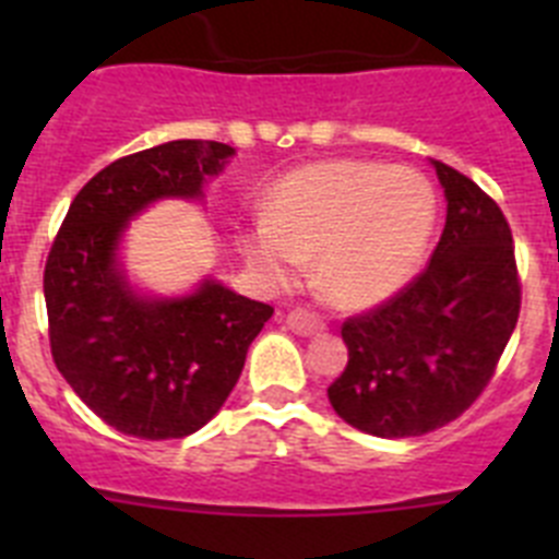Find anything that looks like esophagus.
<instances>
[{
	"label": "esophagus",
	"mask_w": 559,
	"mask_h": 559,
	"mask_svg": "<svg viewBox=\"0 0 559 559\" xmlns=\"http://www.w3.org/2000/svg\"><path fill=\"white\" fill-rule=\"evenodd\" d=\"M285 324H288L296 335H316L324 330L322 319L310 313V310H290V313L285 316Z\"/></svg>",
	"instance_id": "34e87169"
}]
</instances>
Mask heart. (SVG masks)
Returning a JSON list of instances; mask_svg holds the SVG:
<instances>
[{"instance_id": "obj_1", "label": "heart", "mask_w": 559, "mask_h": 559, "mask_svg": "<svg viewBox=\"0 0 559 559\" xmlns=\"http://www.w3.org/2000/svg\"><path fill=\"white\" fill-rule=\"evenodd\" d=\"M437 192L414 167L369 159L305 165L274 185L265 215L240 231L249 263L294 283L319 251V283L335 302L367 308L406 283L431 240Z\"/></svg>"}]
</instances>
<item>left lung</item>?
<instances>
[{
    "instance_id": "1",
    "label": "left lung",
    "mask_w": 559,
    "mask_h": 559,
    "mask_svg": "<svg viewBox=\"0 0 559 559\" xmlns=\"http://www.w3.org/2000/svg\"><path fill=\"white\" fill-rule=\"evenodd\" d=\"M433 167L448 218L431 260L386 302L341 324L349 360L328 397L344 423L372 437H423L467 412L521 313L501 206L453 167Z\"/></svg>"
}]
</instances>
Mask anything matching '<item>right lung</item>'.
<instances>
[{
  "instance_id": "add662e5",
  "label": "right lung",
  "mask_w": 559,
  "mask_h": 559,
  "mask_svg": "<svg viewBox=\"0 0 559 559\" xmlns=\"http://www.w3.org/2000/svg\"><path fill=\"white\" fill-rule=\"evenodd\" d=\"M235 147L176 140L103 167L69 206L44 269L49 349L58 372L103 423L140 439L206 426L243 372L274 308L215 280L181 299L133 294L117 243L159 199H199Z\"/></svg>"
}]
</instances>
